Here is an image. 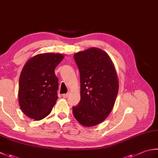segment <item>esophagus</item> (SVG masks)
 Listing matches in <instances>:
<instances>
[{
	"label": "esophagus",
	"instance_id": "obj_1",
	"mask_svg": "<svg viewBox=\"0 0 158 158\" xmlns=\"http://www.w3.org/2000/svg\"><path fill=\"white\" fill-rule=\"evenodd\" d=\"M69 96V94H62V97L63 98H67V97Z\"/></svg>",
	"mask_w": 158,
	"mask_h": 158
}]
</instances>
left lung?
<instances>
[{
    "mask_svg": "<svg viewBox=\"0 0 158 158\" xmlns=\"http://www.w3.org/2000/svg\"><path fill=\"white\" fill-rule=\"evenodd\" d=\"M74 59L80 73L81 100L73 106L75 119L89 127L102 122L115 104L119 83L111 59L103 50L92 48L76 53Z\"/></svg>",
    "mask_w": 158,
    "mask_h": 158,
    "instance_id": "obj_1",
    "label": "left lung"
}]
</instances>
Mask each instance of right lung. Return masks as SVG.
<instances>
[{
  "label": "right lung",
  "instance_id": "obj_1",
  "mask_svg": "<svg viewBox=\"0 0 158 158\" xmlns=\"http://www.w3.org/2000/svg\"><path fill=\"white\" fill-rule=\"evenodd\" d=\"M63 58L60 53H41L23 66L19 81V104L30 118L41 120L51 113L58 98V79L54 70Z\"/></svg>",
  "mask_w": 158,
  "mask_h": 158
}]
</instances>
